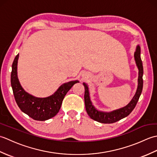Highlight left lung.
I'll return each mask as SVG.
<instances>
[{
  "instance_id": "left-lung-1",
  "label": "left lung",
  "mask_w": 157,
  "mask_h": 157,
  "mask_svg": "<svg viewBox=\"0 0 157 157\" xmlns=\"http://www.w3.org/2000/svg\"><path fill=\"white\" fill-rule=\"evenodd\" d=\"M134 58L136 65H137L139 70L138 79V88L134 96L132 99V101H130V102L128 105H126L124 107L109 113L101 112L98 111V110L96 109L94 106H93L92 103L90 101L88 87L87 84H85V83H83V84H84L85 88L84 102L86 110V112L88 113V115L91 119L102 123H113L118 121L121 119L128 116L130 113H132L133 110H134L138 101L140 96L143 88V65L140 58V47L139 46H137V47H136V51L134 52Z\"/></svg>"
}]
</instances>
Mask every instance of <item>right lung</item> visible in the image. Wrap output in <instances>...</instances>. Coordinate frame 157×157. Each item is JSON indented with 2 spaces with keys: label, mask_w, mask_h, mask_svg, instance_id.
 Here are the masks:
<instances>
[{
  "label": "right lung",
  "mask_w": 157,
  "mask_h": 157,
  "mask_svg": "<svg viewBox=\"0 0 157 157\" xmlns=\"http://www.w3.org/2000/svg\"><path fill=\"white\" fill-rule=\"evenodd\" d=\"M19 54L12 65L11 83L15 101L21 111L36 121H45L55 117L62 105L67 93L78 80L62 84L52 95L46 98H37L26 92L21 87L17 78Z\"/></svg>",
  "instance_id": "add662e5"
}]
</instances>
